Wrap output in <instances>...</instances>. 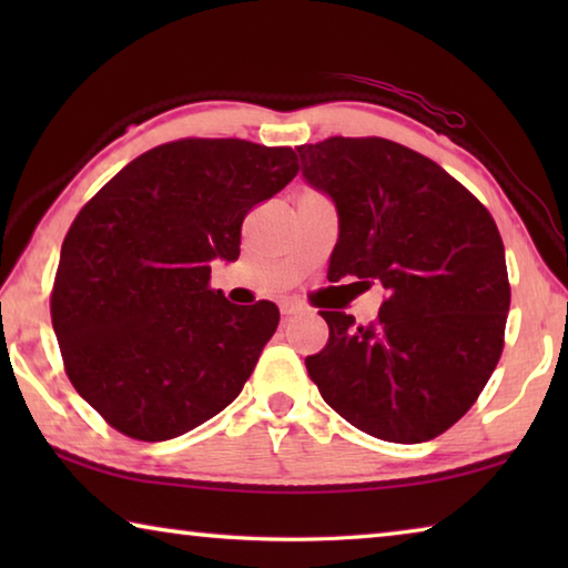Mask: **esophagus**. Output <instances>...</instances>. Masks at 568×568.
Here are the masks:
<instances>
[{
	"label": "esophagus",
	"instance_id": "34e87169",
	"mask_svg": "<svg viewBox=\"0 0 568 568\" xmlns=\"http://www.w3.org/2000/svg\"><path fill=\"white\" fill-rule=\"evenodd\" d=\"M303 311H305V305H303L301 301H281V313H283V318H293V315L303 313Z\"/></svg>",
	"mask_w": 568,
	"mask_h": 568
}]
</instances>
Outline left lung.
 <instances>
[{"mask_svg": "<svg viewBox=\"0 0 568 568\" xmlns=\"http://www.w3.org/2000/svg\"><path fill=\"white\" fill-rule=\"evenodd\" d=\"M303 178L338 213L328 281H378V318L323 311L307 355L323 400L365 434L423 444L474 406L504 351L511 287L488 210L434 160L383 138L297 148Z\"/></svg>", "mask_w": 568, "mask_h": 568, "instance_id": "obj_1", "label": "left lung"}]
</instances>
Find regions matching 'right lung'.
<instances>
[{"mask_svg": "<svg viewBox=\"0 0 568 568\" xmlns=\"http://www.w3.org/2000/svg\"><path fill=\"white\" fill-rule=\"evenodd\" d=\"M291 148L178 140L122 168L67 233L52 325L67 376L138 440L178 438L243 390L281 321L275 303L210 291L255 205L297 175Z\"/></svg>", "mask_w": 568, "mask_h": 568, "instance_id": "right-lung-1", "label": "right lung"}]
</instances>
